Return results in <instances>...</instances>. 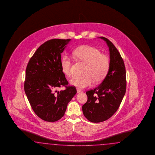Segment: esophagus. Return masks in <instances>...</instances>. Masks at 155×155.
Returning <instances> with one entry per match:
<instances>
[{"label":"esophagus","mask_w":155,"mask_h":155,"mask_svg":"<svg viewBox=\"0 0 155 155\" xmlns=\"http://www.w3.org/2000/svg\"><path fill=\"white\" fill-rule=\"evenodd\" d=\"M77 93H80L82 92V91H81V90H80V89H77Z\"/></svg>","instance_id":"34e87169"}]
</instances>
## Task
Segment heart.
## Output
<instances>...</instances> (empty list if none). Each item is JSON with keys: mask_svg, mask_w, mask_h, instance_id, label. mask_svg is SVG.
Listing matches in <instances>:
<instances>
[{"mask_svg": "<svg viewBox=\"0 0 155 155\" xmlns=\"http://www.w3.org/2000/svg\"><path fill=\"white\" fill-rule=\"evenodd\" d=\"M73 56L87 65L84 78H73L70 84L78 89H84L93 83L99 84L107 75L110 67V58L106 54L101 53L97 48L84 45L78 47L72 53ZM71 60L67 56L61 58L62 72L67 77L71 75Z\"/></svg>", "mask_w": 155, "mask_h": 155, "instance_id": "1", "label": "heart"}]
</instances>
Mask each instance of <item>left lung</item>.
I'll list each match as a JSON object with an SVG mask.
<instances>
[{
  "label": "left lung",
  "mask_w": 155,
  "mask_h": 155,
  "mask_svg": "<svg viewBox=\"0 0 155 155\" xmlns=\"http://www.w3.org/2000/svg\"><path fill=\"white\" fill-rule=\"evenodd\" d=\"M109 48L110 67L106 78L98 87L86 92V103L82 111L90 122L99 123L111 117L116 113L126 91V74L120 54L107 38L101 37Z\"/></svg>",
  "instance_id": "1"
}]
</instances>
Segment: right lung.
Segmentation results:
<instances>
[{
	"label": "right lung",
	"mask_w": 155,
	"mask_h": 155,
	"mask_svg": "<svg viewBox=\"0 0 155 155\" xmlns=\"http://www.w3.org/2000/svg\"><path fill=\"white\" fill-rule=\"evenodd\" d=\"M71 39L54 38L38 47L27 66L24 91L33 111L42 120L56 122L77 93L61 68V54ZM64 91H58L61 87Z\"/></svg>",
	"instance_id": "right-lung-1"
}]
</instances>
